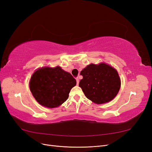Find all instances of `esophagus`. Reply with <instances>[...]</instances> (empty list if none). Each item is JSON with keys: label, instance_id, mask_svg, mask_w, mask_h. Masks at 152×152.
<instances>
[{"label": "esophagus", "instance_id": "1", "mask_svg": "<svg viewBox=\"0 0 152 152\" xmlns=\"http://www.w3.org/2000/svg\"><path fill=\"white\" fill-rule=\"evenodd\" d=\"M76 80H77V85H79V77H77L76 78Z\"/></svg>", "mask_w": 152, "mask_h": 152}]
</instances>
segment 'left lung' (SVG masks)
<instances>
[{"mask_svg":"<svg viewBox=\"0 0 152 152\" xmlns=\"http://www.w3.org/2000/svg\"><path fill=\"white\" fill-rule=\"evenodd\" d=\"M83 79L79 86L92 102L102 104L115 97L121 87V79L115 69L105 63L87 66L80 72Z\"/></svg>","mask_w":152,"mask_h":152,"instance_id":"8db88e82","label":"left lung"}]
</instances>
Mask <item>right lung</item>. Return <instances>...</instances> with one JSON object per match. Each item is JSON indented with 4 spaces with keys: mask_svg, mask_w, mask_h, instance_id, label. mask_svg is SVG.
Listing matches in <instances>:
<instances>
[{
    "mask_svg": "<svg viewBox=\"0 0 152 152\" xmlns=\"http://www.w3.org/2000/svg\"><path fill=\"white\" fill-rule=\"evenodd\" d=\"M76 80L61 67H45L32 75L30 89L39 104L48 108L58 107L68 98L69 93L76 85Z\"/></svg>",
    "mask_w": 152,
    "mask_h": 152,
    "instance_id": "right-lung-1",
    "label": "right lung"
}]
</instances>
